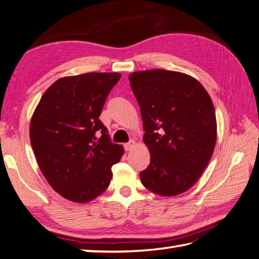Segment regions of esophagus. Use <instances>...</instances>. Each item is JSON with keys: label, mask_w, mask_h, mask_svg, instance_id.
<instances>
[{"label": "esophagus", "mask_w": 259, "mask_h": 259, "mask_svg": "<svg viewBox=\"0 0 259 259\" xmlns=\"http://www.w3.org/2000/svg\"><path fill=\"white\" fill-rule=\"evenodd\" d=\"M134 146H135V141H130L128 143L124 144V149H125V151H131Z\"/></svg>", "instance_id": "esophagus-1"}]
</instances>
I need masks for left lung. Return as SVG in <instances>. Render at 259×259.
Wrapping results in <instances>:
<instances>
[{"mask_svg": "<svg viewBox=\"0 0 259 259\" xmlns=\"http://www.w3.org/2000/svg\"><path fill=\"white\" fill-rule=\"evenodd\" d=\"M140 105L150 165L140 173L143 186L161 197L194 186L212 156L217 119L208 92L183 72L153 69L132 72Z\"/></svg>", "mask_w": 259, "mask_h": 259, "instance_id": "8db88e82", "label": "left lung"}]
</instances>
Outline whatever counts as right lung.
Masks as SVG:
<instances>
[{
	"label": "right lung",
	"instance_id": "add662e5",
	"mask_svg": "<svg viewBox=\"0 0 259 259\" xmlns=\"http://www.w3.org/2000/svg\"><path fill=\"white\" fill-rule=\"evenodd\" d=\"M119 78L118 72H88L58 79L31 117L30 141L40 170L51 188L72 202L100 196L112 180L110 168L124 154L99 119Z\"/></svg>",
	"mask_w": 259,
	"mask_h": 259
}]
</instances>
